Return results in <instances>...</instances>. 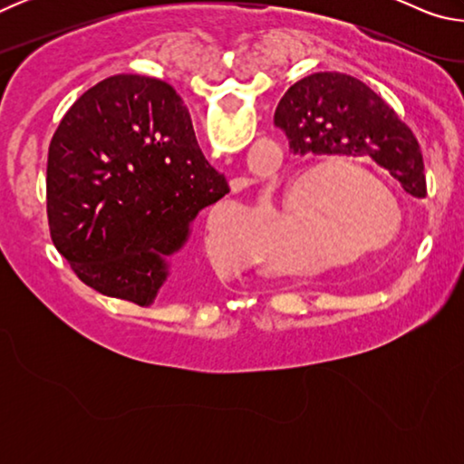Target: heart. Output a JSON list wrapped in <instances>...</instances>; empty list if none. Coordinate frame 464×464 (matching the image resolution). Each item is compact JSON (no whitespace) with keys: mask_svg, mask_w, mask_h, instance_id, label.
<instances>
[{"mask_svg":"<svg viewBox=\"0 0 464 464\" xmlns=\"http://www.w3.org/2000/svg\"><path fill=\"white\" fill-rule=\"evenodd\" d=\"M327 178L345 179L356 190H362L371 198L384 202H374L372 208L368 202L352 200V196H348V200L337 202L334 217H327V221L319 227V231H324L321 233L324 239L319 241L324 266L329 268V266L348 260L354 254L376 256L395 246L399 231H401V208H399L395 194L374 176L368 174L366 169L352 166V163H313V166L298 171L296 176L290 178L285 194H282L285 208H296V196L304 184L317 182L321 186ZM229 215L231 213L225 207H215L210 210L207 229H204V246L215 262L243 266L246 256L235 251L231 239L225 235L223 217Z\"/></svg>","mask_w":464,"mask_h":464,"instance_id":"1","label":"heart"}]
</instances>
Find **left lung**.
<instances>
[{
	"label": "left lung",
	"mask_w": 464,
	"mask_h": 464,
	"mask_svg": "<svg viewBox=\"0 0 464 464\" xmlns=\"http://www.w3.org/2000/svg\"><path fill=\"white\" fill-rule=\"evenodd\" d=\"M274 124L286 132L298 155L371 157L405 192L415 198L428 194L413 132L356 77L337 72L303 77L278 102Z\"/></svg>",
	"instance_id": "left-lung-1"
}]
</instances>
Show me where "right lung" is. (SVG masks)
<instances>
[{
  "label": "right lung",
  "mask_w": 464,
  "mask_h": 464,
  "mask_svg": "<svg viewBox=\"0 0 464 464\" xmlns=\"http://www.w3.org/2000/svg\"><path fill=\"white\" fill-rule=\"evenodd\" d=\"M229 184L169 83L112 75L63 116L46 163L51 239L83 285L140 307L168 295V257Z\"/></svg>",
  "instance_id": "obj_1"
}]
</instances>
